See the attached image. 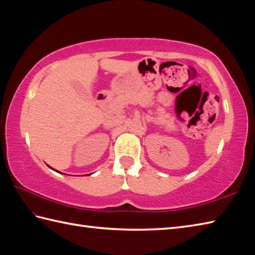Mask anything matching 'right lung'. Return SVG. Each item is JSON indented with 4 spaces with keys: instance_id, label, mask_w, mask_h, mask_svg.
<instances>
[{
    "instance_id": "right-lung-1",
    "label": "right lung",
    "mask_w": 255,
    "mask_h": 255,
    "mask_svg": "<svg viewBox=\"0 0 255 255\" xmlns=\"http://www.w3.org/2000/svg\"><path fill=\"white\" fill-rule=\"evenodd\" d=\"M49 167H50V169H51V170H53V171H56V172H58V173H61V172H59V171H57V170H55V169H52V167H51V166H49Z\"/></svg>"
}]
</instances>
